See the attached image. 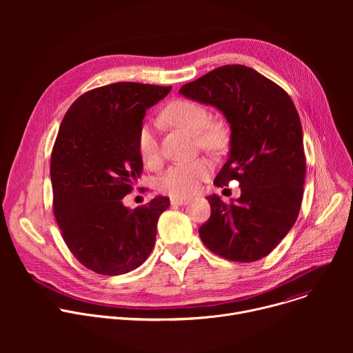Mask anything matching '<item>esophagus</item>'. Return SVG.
Instances as JSON below:
<instances>
[{
    "mask_svg": "<svg viewBox=\"0 0 353 353\" xmlns=\"http://www.w3.org/2000/svg\"><path fill=\"white\" fill-rule=\"evenodd\" d=\"M188 203V199L185 198H170V204L173 207H179V205H185Z\"/></svg>",
    "mask_w": 353,
    "mask_h": 353,
    "instance_id": "1",
    "label": "esophagus"
}]
</instances>
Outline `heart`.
Masks as SVG:
<instances>
[{
  "label": "heart",
  "instance_id": "b5f03b06",
  "mask_svg": "<svg viewBox=\"0 0 353 353\" xmlns=\"http://www.w3.org/2000/svg\"><path fill=\"white\" fill-rule=\"evenodd\" d=\"M163 119L179 128L194 134L196 146L212 155H221L229 146L230 131L223 121L211 120V112L196 100L181 97L172 100L162 112ZM137 149L146 166L161 162V148L157 128L152 123H143L137 135ZM214 166L207 158H198L188 163H177L169 168L159 179L158 188L173 196L185 198L199 191L201 184L210 177Z\"/></svg>",
  "mask_w": 353,
  "mask_h": 353
}]
</instances>
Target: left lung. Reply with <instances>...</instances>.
I'll list each match as a JSON object with an SVG mask.
<instances>
[{
	"mask_svg": "<svg viewBox=\"0 0 353 353\" xmlns=\"http://www.w3.org/2000/svg\"><path fill=\"white\" fill-rule=\"evenodd\" d=\"M218 108L230 124V152L214 184L237 180L229 204L210 195V219L199 237L212 253L237 263L257 261L294 225L306 177L303 132L290 96L245 65H223L179 90Z\"/></svg>",
	"mask_w": 353,
	"mask_h": 353,
	"instance_id": "left-lung-1",
	"label": "left lung"
}]
</instances>
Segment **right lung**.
I'll return each mask as SVG.
<instances>
[{"label":"right lung","instance_id":"right-lung-1","mask_svg":"<svg viewBox=\"0 0 353 353\" xmlns=\"http://www.w3.org/2000/svg\"><path fill=\"white\" fill-rule=\"evenodd\" d=\"M170 89L138 82L94 88L61 121L50 161L54 216L74 257L96 274H127L155 245L169 198L157 196L132 211L121 199L142 172L137 135L146 109Z\"/></svg>","mask_w":353,"mask_h":353}]
</instances>
